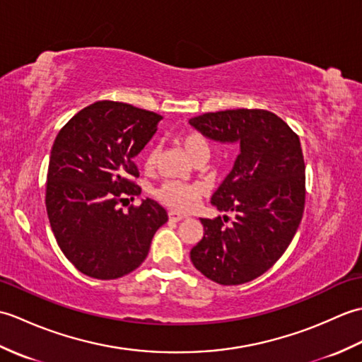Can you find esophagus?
I'll return each instance as SVG.
<instances>
[{
	"label": "esophagus",
	"mask_w": 362,
	"mask_h": 362,
	"mask_svg": "<svg viewBox=\"0 0 362 362\" xmlns=\"http://www.w3.org/2000/svg\"><path fill=\"white\" fill-rule=\"evenodd\" d=\"M168 216H169V221L179 222V221H182L183 218H185V214H182V213H179V211H169Z\"/></svg>",
	"instance_id": "34e87169"
}]
</instances>
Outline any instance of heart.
I'll return each mask as SVG.
<instances>
[{
	"label": "heart",
	"mask_w": 362,
	"mask_h": 362,
	"mask_svg": "<svg viewBox=\"0 0 362 362\" xmlns=\"http://www.w3.org/2000/svg\"><path fill=\"white\" fill-rule=\"evenodd\" d=\"M183 148L187 149L191 157L197 160L202 156L210 157V143L206 138L199 132H188L180 136ZM160 161V148L151 146L146 151L144 156V168L146 171H156ZM206 193V187L202 183H185L177 180H168L163 185H160L156 191V196L160 202L177 211H189L194 209L199 199L204 197Z\"/></svg>",
	"instance_id": "obj_1"
}]
</instances>
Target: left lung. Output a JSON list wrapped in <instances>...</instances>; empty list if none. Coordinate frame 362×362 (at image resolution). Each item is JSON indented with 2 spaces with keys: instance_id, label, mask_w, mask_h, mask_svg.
Here are the masks:
<instances>
[{
  "instance_id": "obj_1",
  "label": "left lung",
  "mask_w": 362,
  "mask_h": 362,
  "mask_svg": "<svg viewBox=\"0 0 362 362\" xmlns=\"http://www.w3.org/2000/svg\"><path fill=\"white\" fill-rule=\"evenodd\" d=\"M189 124L211 140L241 148L211 197L218 210L235 218L201 219L204 238L191 249V261L206 279L226 286L255 280L280 259L303 216L305 160L298 135L263 109L209 112Z\"/></svg>"
}]
</instances>
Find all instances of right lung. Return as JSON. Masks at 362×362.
I'll list each match as a JSON object with an SVG mask.
<instances>
[{
	"mask_svg": "<svg viewBox=\"0 0 362 362\" xmlns=\"http://www.w3.org/2000/svg\"><path fill=\"white\" fill-rule=\"evenodd\" d=\"M161 115L130 104L98 101L78 112L54 140L45 204L60 250L98 280L135 271L152 238L168 221L153 199L130 205L141 193L135 157L157 132Z\"/></svg>",
	"mask_w": 362,
	"mask_h": 362,
	"instance_id": "add662e5",
	"label": "right lung"
}]
</instances>
